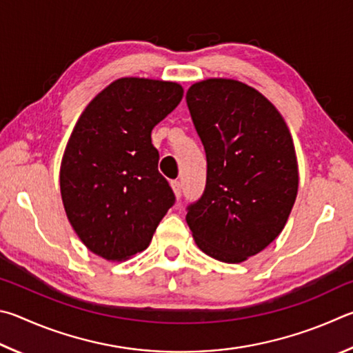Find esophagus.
<instances>
[{"label":"esophagus","instance_id":"34e87169","mask_svg":"<svg viewBox=\"0 0 353 353\" xmlns=\"http://www.w3.org/2000/svg\"><path fill=\"white\" fill-rule=\"evenodd\" d=\"M170 186L173 189V194H175L176 199L181 196V183L180 181H170Z\"/></svg>","mask_w":353,"mask_h":353}]
</instances>
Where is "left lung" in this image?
Returning a JSON list of instances; mask_svg holds the SVG:
<instances>
[{
    "mask_svg": "<svg viewBox=\"0 0 353 353\" xmlns=\"http://www.w3.org/2000/svg\"><path fill=\"white\" fill-rule=\"evenodd\" d=\"M205 145L208 181L186 221L199 248L242 263L277 239L298 195V158L282 114L240 80L211 77L188 90Z\"/></svg>",
    "mask_w": 353,
    "mask_h": 353,
    "instance_id": "1",
    "label": "left lung"
}]
</instances>
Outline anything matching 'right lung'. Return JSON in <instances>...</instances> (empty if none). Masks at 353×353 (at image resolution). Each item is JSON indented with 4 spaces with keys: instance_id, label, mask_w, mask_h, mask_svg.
Here are the masks:
<instances>
[{
    "instance_id": "obj_1",
    "label": "right lung",
    "mask_w": 353,
    "mask_h": 353,
    "mask_svg": "<svg viewBox=\"0 0 353 353\" xmlns=\"http://www.w3.org/2000/svg\"><path fill=\"white\" fill-rule=\"evenodd\" d=\"M180 83L121 77L86 105L66 142L60 194L82 243L108 262L144 251L175 195L152 130L181 102Z\"/></svg>"
}]
</instances>
